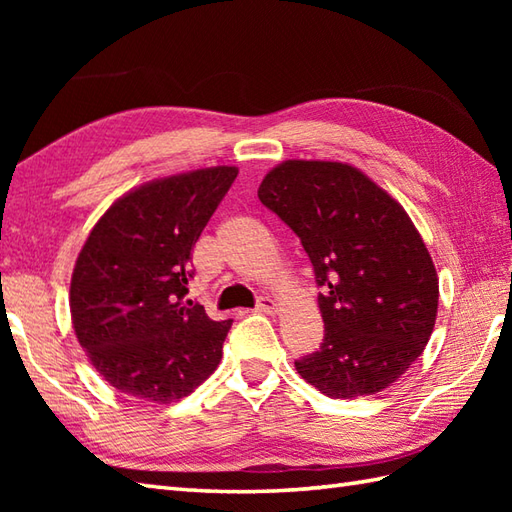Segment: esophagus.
<instances>
[{
	"label": "esophagus",
	"mask_w": 512,
	"mask_h": 512,
	"mask_svg": "<svg viewBox=\"0 0 512 512\" xmlns=\"http://www.w3.org/2000/svg\"><path fill=\"white\" fill-rule=\"evenodd\" d=\"M275 308H277V301L275 299H270V297H259L257 299L255 310H259V312H275Z\"/></svg>",
	"instance_id": "obj_1"
}]
</instances>
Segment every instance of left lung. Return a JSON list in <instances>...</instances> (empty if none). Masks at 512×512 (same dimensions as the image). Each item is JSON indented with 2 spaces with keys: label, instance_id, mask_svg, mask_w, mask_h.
Wrapping results in <instances>:
<instances>
[{
  "label": "left lung",
  "instance_id": "left-lung-1",
  "mask_svg": "<svg viewBox=\"0 0 512 512\" xmlns=\"http://www.w3.org/2000/svg\"><path fill=\"white\" fill-rule=\"evenodd\" d=\"M257 195L301 239L321 288L323 343L297 372L332 398L383 391L422 354L438 312L436 266L409 215L343 162L286 160Z\"/></svg>",
  "mask_w": 512,
  "mask_h": 512
}]
</instances>
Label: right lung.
<instances>
[{"label": "right lung", "instance_id": "obj_1", "mask_svg": "<svg viewBox=\"0 0 512 512\" xmlns=\"http://www.w3.org/2000/svg\"><path fill=\"white\" fill-rule=\"evenodd\" d=\"M235 178V167H211L143 184L107 209L79 253L76 339L123 394L178 400L220 365L233 321H213L184 297L191 250Z\"/></svg>", "mask_w": 512, "mask_h": 512}]
</instances>
